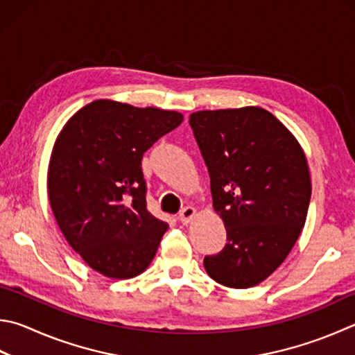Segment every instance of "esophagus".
Masks as SVG:
<instances>
[{"instance_id":"esophagus-1","label":"esophagus","mask_w":355,"mask_h":355,"mask_svg":"<svg viewBox=\"0 0 355 355\" xmlns=\"http://www.w3.org/2000/svg\"><path fill=\"white\" fill-rule=\"evenodd\" d=\"M196 212H197L196 208H192V206H184V208L180 211V216H178L180 222H182L183 225H188L192 218H194Z\"/></svg>"}]
</instances>
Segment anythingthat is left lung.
<instances>
[{
	"label": "left lung",
	"instance_id": "8db88e82",
	"mask_svg": "<svg viewBox=\"0 0 355 355\" xmlns=\"http://www.w3.org/2000/svg\"><path fill=\"white\" fill-rule=\"evenodd\" d=\"M189 125L227 228L223 250L205 256L206 273L222 286L253 287L284 262L304 227L312 194L306 155L259 107L197 112Z\"/></svg>",
	"mask_w": 355,
	"mask_h": 355
}]
</instances>
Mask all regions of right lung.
<instances>
[{
    "mask_svg": "<svg viewBox=\"0 0 355 355\" xmlns=\"http://www.w3.org/2000/svg\"><path fill=\"white\" fill-rule=\"evenodd\" d=\"M183 114L107 99L80 108L63 127L48 171V196L68 243L89 267L114 279L143 273L166 222L147 209L144 153Z\"/></svg>",
    "mask_w": 355,
    "mask_h": 355,
    "instance_id": "obj_1",
    "label": "right lung"
}]
</instances>
